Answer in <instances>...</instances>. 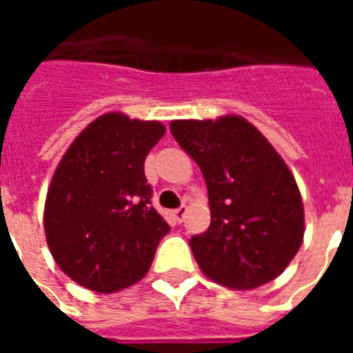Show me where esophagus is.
Masks as SVG:
<instances>
[{
  "label": "esophagus",
  "mask_w": 353,
  "mask_h": 353,
  "mask_svg": "<svg viewBox=\"0 0 353 353\" xmlns=\"http://www.w3.org/2000/svg\"><path fill=\"white\" fill-rule=\"evenodd\" d=\"M185 214H187V207H185V205H181L179 209L174 210V218H176V220L179 221V223H181V221L185 220Z\"/></svg>",
  "instance_id": "obj_1"
}]
</instances>
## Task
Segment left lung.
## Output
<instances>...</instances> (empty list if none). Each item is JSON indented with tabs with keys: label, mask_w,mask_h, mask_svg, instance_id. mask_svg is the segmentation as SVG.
<instances>
[{
	"label": "left lung",
	"mask_w": 353,
	"mask_h": 353,
	"mask_svg": "<svg viewBox=\"0 0 353 353\" xmlns=\"http://www.w3.org/2000/svg\"><path fill=\"white\" fill-rule=\"evenodd\" d=\"M170 132L198 163L209 190L210 225L190 238L201 271L232 290L276 279L304 238L301 192L282 157L236 115L174 121Z\"/></svg>",
	"instance_id": "left-lung-1"
}]
</instances>
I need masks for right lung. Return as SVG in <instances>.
I'll list each match as a JSON object with an SVG mask.
<instances>
[{
	"label": "right lung",
	"instance_id": "obj_1",
	"mask_svg": "<svg viewBox=\"0 0 353 353\" xmlns=\"http://www.w3.org/2000/svg\"><path fill=\"white\" fill-rule=\"evenodd\" d=\"M165 126L106 113L74 139L47 192V245L69 279L115 293L148 273L170 231L152 207L144 159Z\"/></svg>",
	"mask_w": 353,
	"mask_h": 353
}]
</instances>
